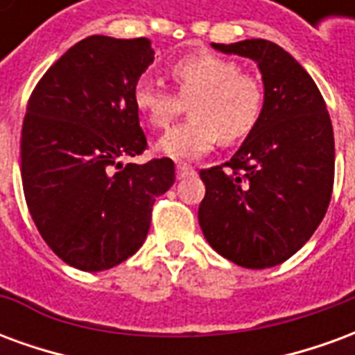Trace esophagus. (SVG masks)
<instances>
[{
	"label": "esophagus",
	"instance_id": "1",
	"mask_svg": "<svg viewBox=\"0 0 355 355\" xmlns=\"http://www.w3.org/2000/svg\"><path fill=\"white\" fill-rule=\"evenodd\" d=\"M193 167L192 165H186V163H177V177L178 178H184L188 175H192Z\"/></svg>",
	"mask_w": 355,
	"mask_h": 355
}]
</instances>
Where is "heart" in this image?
Segmentation results:
<instances>
[{
  "instance_id": "obj_1",
  "label": "heart",
  "mask_w": 355,
  "mask_h": 355,
  "mask_svg": "<svg viewBox=\"0 0 355 355\" xmlns=\"http://www.w3.org/2000/svg\"><path fill=\"white\" fill-rule=\"evenodd\" d=\"M177 92L154 78L135 83L132 101L146 121L165 129L190 102L192 119L173 127L157 142V152L171 159H196L213 150L216 140L236 142L253 131L264 104V91L254 76L241 73L238 62L211 53L190 55L171 66Z\"/></svg>"
}]
</instances>
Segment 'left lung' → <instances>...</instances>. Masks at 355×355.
<instances>
[{
    "label": "left lung",
    "instance_id": "8db88e82",
    "mask_svg": "<svg viewBox=\"0 0 355 355\" xmlns=\"http://www.w3.org/2000/svg\"><path fill=\"white\" fill-rule=\"evenodd\" d=\"M211 47L257 62L264 104L230 162L200 171V226L209 245L234 264L277 266L327 213L335 180L331 117L310 73L279 45L243 40Z\"/></svg>",
    "mask_w": 355,
    "mask_h": 355
}]
</instances>
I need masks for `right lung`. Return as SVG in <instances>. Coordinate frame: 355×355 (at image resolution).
<instances>
[{
	"mask_svg": "<svg viewBox=\"0 0 355 355\" xmlns=\"http://www.w3.org/2000/svg\"><path fill=\"white\" fill-rule=\"evenodd\" d=\"M154 62L146 37L91 35L35 85L20 139L30 215L58 259L102 272L139 251L157 196L175 182L169 157L127 163L146 150L135 83Z\"/></svg>",
	"mask_w": 355,
	"mask_h": 355,
	"instance_id": "1",
	"label": "right lung"
}]
</instances>
